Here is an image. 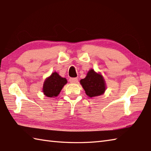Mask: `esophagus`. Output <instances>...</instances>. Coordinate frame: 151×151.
Instances as JSON below:
<instances>
[{
    "label": "esophagus",
    "mask_w": 151,
    "mask_h": 151,
    "mask_svg": "<svg viewBox=\"0 0 151 151\" xmlns=\"http://www.w3.org/2000/svg\"><path fill=\"white\" fill-rule=\"evenodd\" d=\"M69 82L70 83H77L78 78H69Z\"/></svg>",
    "instance_id": "esophagus-1"
}]
</instances>
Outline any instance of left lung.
<instances>
[{
    "label": "left lung",
    "mask_w": 151,
    "mask_h": 151,
    "mask_svg": "<svg viewBox=\"0 0 151 151\" xmlns=\"http://www.w3.org/2000/svg\"><path fill=\"white\" fill-rule=\"evenodd\" d=\"M80 83L85 90L86 94L90 97L101 96L104 93L106 85L103 76L97 73L93 69H90L84 79H81Z\"/></svg>",
    "instance_id": "obj_1"
}]
</instances>
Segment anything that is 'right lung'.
Here are the masks:
<instances>
[{
  "label": "right lung",
  "mask_w": 151,
  "mask_h": 151,
  "mask_svg": "<svg viewBox=\"0 0 151 151\" xmlns=\"http://www.w3.org/2000/svg\"><path fill=\"white\" fill-rule=\"evenodd\" d=\"M67 82L65 78H62L58 73L54 72L46 78L43 84L42 91L47 97H57Z\"/></svg>",
  "instance_id": "right-lung-1"
}]
</instances>
